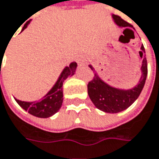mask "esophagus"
I'll list each match as a JSON object with an SVG mask.
<instances>
[{
	"instance_id": "obj_1",
	"label": "esophagus",
	"mask_w": 159,
	"mask_h": 159,
	"mask_svg": "<svg viewBox=\"0 0 159 159\" xmlns=\"http://www.w3.org/2000/svg\"><path fill=\"white\" fill-rule=\"evenodd\" d=\"M86 61H87L86 56L83 55V54H81V55H80V56L78 57V59H77V62H78V64H79V65H82V64H84V63L86 62Z\"/></svg>"
}]
</instances>
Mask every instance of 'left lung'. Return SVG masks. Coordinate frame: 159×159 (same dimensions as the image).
<instances>
[{"label":"left lung","mask_w":159,"mask_h":159,"mask_svg":"<svg viewBox=\"0 0 159 159\" xmlns=\"http://www.w3.org/2000/svg\"><path fill=\"white\" fill-rule=\"evenodd\" d=\"M112 17L115 24H117L119 27L126 28V29H128L127 27H131V24L123 20L121 17L117 15H113ZM143 52H145V48L142 44L139 51L140 57H142ZM89 68L94 71V68L92 67V65H89ZM140 70L141 77L139 79V83L130 89H120L111 87L103 81L98 73H95L93 80L88 84V94L92 103L99 110L110 114L119 113L127 109L139 98V94L142 91V89L145 85L148 75L147 59L145 56L143 57Z\"/></svg>","instance_id":"obj_1"}]
</instances>
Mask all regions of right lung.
<instances>
[{"label":"right lung","instance_id":"obj_1","mask_svg":"<svg viewBox=\"0 0 159 159\" xmlns=\"http://www.w3.org/2000/svg\"><path fill=\"white\" fill-rule=\"evenodd\" d=\"M30 20L24 25L22 30L28 27ZM77 63L75 61L71 62L70 66L63 69L61 75L58 78L56 83L52 88V89L48 92L43 98L35 102H25L21 100L16 99V102L22 107L24 110L28 111L30 115L39 117V118H48L53 115L59 111L61 107L63 94H62V84L68 77L75 74Z\"/></svg>","mask_w":159,"mask_h":159}]
</instances>
